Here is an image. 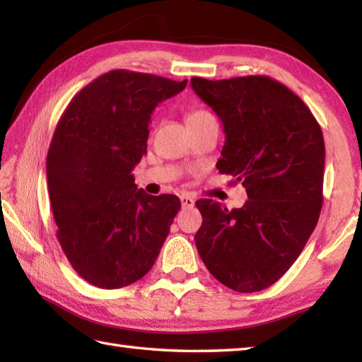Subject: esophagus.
Segmentation results:
<instances>
[{
    "instance_id": "obj_1",
    "label": "esophagus",
    "mask_w": 362,
    "mask_h": 362,
    "mask_svg": "<svg viewBox=\"0 0 362 362\" xmlns=\"http://www.w3.org/2000/svg\"><path fill=\"white\" fill-rule=\"evenodd\" d=\"M180 202H182V206L183 209H191V206H194V199L188 196V194H182L180 196Z\"/></svg>"
}]
</instances>
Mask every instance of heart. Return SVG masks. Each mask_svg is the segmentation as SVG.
<instances>
[{"label": "heart", "mask_w": 362, "mask_h": 362, "mask_svg": "<svg viewBox=\"0 0 362 362\" xmlns=\"http://www.w3.org/2000/svg\"><path fill=\"white\" fill-rule=\"evenodd\" d=\"M211 119H214V117H213V115H211L210 112H206L205 109H194V110H191V112L187 115L188 126L201 124V122L211 121Z\"/></svg>", "instance_id": "obj_1"}]
</instances>
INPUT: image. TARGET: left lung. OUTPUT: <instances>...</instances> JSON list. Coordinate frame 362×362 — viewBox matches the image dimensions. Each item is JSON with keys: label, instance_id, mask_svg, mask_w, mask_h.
I'll use <instances>...</instances> for the list:
<instances>
[{"label": "left lung", "instance_id": "8db88e82", "mask_svg": "<svg viewBox=\"0 0 362 362\" xmlns=\"http://www.w3.org/2000/svg\"><path fill=\"white\" fill-rule=\"evenodd\" d=\"M224 124L221 174L243 183L247 201L228 211L211 199L196 206V247L210 274L238 292L280 280L316 228L324 202L325 143L319 122L296 93L269 76L191 79Z\"/></svg>", "mask_w": 362, "mask_h": 362}]
</instances>
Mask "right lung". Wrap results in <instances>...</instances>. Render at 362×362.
I'll list each match as a JSON object with an SVG mask.
<instances>
[{
	"label": "right lung",
	"instance_id": "1",
	"mask_svg": "<svg viewBox=\"0 0 362 362\" xmlns=\"http://www.w3.org/2000/svg\"><path fill=\"white\" fill-rule=\"evenodd\" d=\"M187 82L112 70L83 87L57 122L46 157L56 236L93 286L143 279L180 210L177 196L136 189L132 171L148 148L152 110Z\"/></svg>",
	"mask_w": 362,
	"mask_h": 362
}]
</instances>
